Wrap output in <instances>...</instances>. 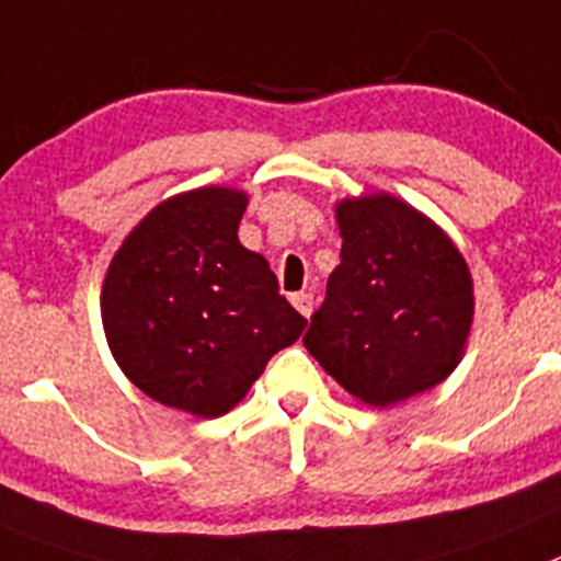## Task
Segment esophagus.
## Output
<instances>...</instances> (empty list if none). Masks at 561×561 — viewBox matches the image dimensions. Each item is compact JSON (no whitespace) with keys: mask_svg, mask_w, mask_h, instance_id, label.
<instances>
[{"mask_svg":"<svg viewBox=\"0 0 561 561\" xmlns=\"http://www.w3.org/2000/svg\"><path fill=\"white\" fill-rule=\"evenodd\" d=\"M290 301H293V307H296V310L301 312V316L310 318V312H312V293H307V290L293 293Z\"/></svg>","mask_w":561,"mask_h":561,"instance_id":"esophagus-1","label":"esophagus"}]
</instances>
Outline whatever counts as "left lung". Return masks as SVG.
Masks as SVG:
<instances>
[{"label":"left lung","instance_id":"8db88e82","mask_svg":"<svg viewBox=\"0 0 561 561\" xmlns=\"http://www.w3.org/2000/svg\"><path fill=\"white\" fill-rule=\"evenodd\" d=\"M341 265L305 346L352 397L388 408L450 377L476 316L461 251L388 193L335 206Z\"/></svg>","mask_w":561,"mask_h":561}]
</instances>
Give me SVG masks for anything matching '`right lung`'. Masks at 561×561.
<instances>
[{"label":"right lung","instance_id":"add662e5","mask_svg":"<svg viewBox=\"0 0 561 561\" xmlns=\"http://www.w3.org/2000/svg\"><path fill=\"white\" fill-rule=\"evenodd\" d=\"M249 195L201 186L161 201L123 240L100 296L111 355L161 405L215 419L243 400L307 318L268 260L240 245Z\"/></svg>","mask_w":561,"mask_h":561}]
</instances>
